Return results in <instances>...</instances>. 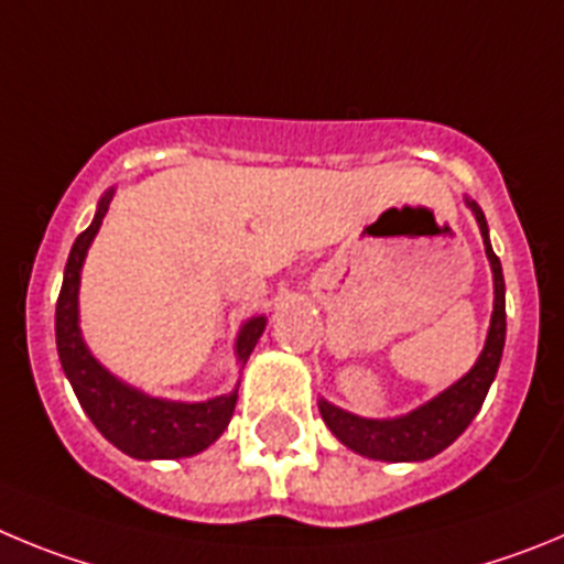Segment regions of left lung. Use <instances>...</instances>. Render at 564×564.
I'll list each match as a JSON object with an SVG mask.
<instances>
[{
  "mask_svg": "<svg viewBox=\"0 0 564 564\" xmlns=\"http://www.w3.org/2000/svg\"><path fill=\"white\" fill-rule=\"evenodd\" d=\"M466 207L478 219L480 236H484L486 258L491 263L495 275V312H491V326L486 334V345L480 351L478 362L471 365L466 377L449 384L444 393L430 399L427 404L410 410L399 419H362L348 410H339L337 404L319 399V415L326 421V427L343 441L348 449L373 460H427L438 455L441 449L453 444L460 433L471 424L489 393L491 382L500 368L506 345V283L500 258L495 256L489 241V227H486L484 210L475 202L466 199Z\"/></svg>",
  "mask_w": 564,
  "mask_h": 564,
  "instance_id": "8db88e82",
  "label": "left lung"
}]
</instances>
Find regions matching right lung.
<instances>
[{"label": "right lung", "mask_w": 564, "mask_h": 564, "mask_svg": "<svg viewBox=\"0 0 564 564\" xmlns=\"http://www.w3.org/2000/svg\"><path fill=\"white\" fill-rule=\"evenodd\" d=\"M115 191L100 199L93 225L75 238L73 250L64 270L58 303H55V345H58L61 368L67 373L80 408L93 419L95 427L104 433L106 441L123 449L126 455L140 460L154 458H187L213 444L227 430L236 410L238 390L227 395H216L207 402H169L154 399L143 390L131 388L111 377L109 370L89 354L78 326V286L80 267L93 238L98 236L104 216ZM267 317L247 319L236 339V359L241 365L256 348L258 337L263 334Z\"/></svg>", "instance_id": "add662e5"}]
</instances>
